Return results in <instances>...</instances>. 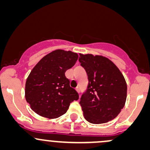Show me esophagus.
Segmentation results:
<instances>
[{
  "label": "esophagus",
  "instance_id": "1",
  "mask_svg": "<svg viewBox=\"0 0 150 150\" xmlns=\"http://www.w3.org/2000/svg\"><path fill=\"white\" fill-rule=\"evenodd\" d=\"M75 90H76V91L78 92V93H80V87H77V88H75Z\"/></svg>",
  "mask_w": 150,
  "mask_h": 150
}]
</instances>
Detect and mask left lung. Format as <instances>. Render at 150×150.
<instances>
[{
    "mask_svg": "<svg viewBox=\"0 0 150 150\" xmlns=\"http://www.w3.org/2000/svg\"><path fill=\"white\" fill-rule=\"evenodd\" d=\"M79 62L88 78L80 100L85 120L93 124L112 120L125 104L127 84L122 74L111 60L100 55L80 54Z\"/></svg>",
    "mask_w": 150,
    "mask_h": 150,
    "instance_id": "left-lung-1",
    "label": "left lung"
}]
</instances>
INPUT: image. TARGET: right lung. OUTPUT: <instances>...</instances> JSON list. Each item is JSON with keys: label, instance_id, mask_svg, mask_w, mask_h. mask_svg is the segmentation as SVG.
Returning a JSON list of instances; mask_svg holds the SVG:
<instances>
[{"label": "right lung", "instance_id": "obj_1", "mask_svg": "<svg viewBox=\"0 0 150 150\" xmlns=\"http://www.w3.org/2000/svg\"><path fill=\"white\" fill-rule=\"evenodd\" d=\"M78 58L75 52L56 50L33 67L26 80L25 93L26 101L35 113L50 119L59 117L66 112L72 101L79 99L65 75Z\"/></svg>", "mask_w": 150, "mask_h": 150}]
</instances>
